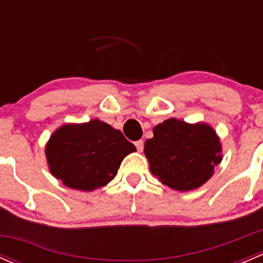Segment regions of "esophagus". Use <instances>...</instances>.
Masks as SVG:
<instances>
[{"instance_id": "esophagus-1", "label": "esophagus", "mask_w": 263, "mask_h": 263, "mask_svg": "<svg viewBox=\"0 0 263 263\" xmlns=\"http://www.w3.org/2000/svg\"><path fill=\"white\" fill-rule=\"evenodd\" d=\"M135 146H136L137 151L141 153L142 148H144V141H142V140H137V141H135Z\"/></svg>"}]
</instances>
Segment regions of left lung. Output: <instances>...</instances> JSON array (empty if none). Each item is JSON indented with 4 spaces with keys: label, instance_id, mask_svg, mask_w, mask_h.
<instances>
[{
    "label": "left lung",
    "instance_id": "8db88e82",
    "mask_svg": "<svg viewBox=\"0 0 263 263\" xmlns=\"http://www.w3.org/2000/svg\"><path fill=\"white\" fill-rule=\"evenodd\" d=\"M145 142L150 171L161 183L177 191H191L208 182L221 161L216 134L205 123L188 124L176 118L154 127Z\"/></svg>",
    "mask_w": 263,
    "mask_h": 263
}]
</instances>
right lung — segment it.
I'll use <instances>...</instances> for the list:
<instances>
[{"label": "right lung", "instance_id": "right-lung-1", "mask_svg": "<svg viewBox=\"0 0 263 263\" xmlns=\"http://www.w3.org/2000/svg\"><path fill=\"white\" fill-rule=\"evenodd\" d=\"M136 150L121 131L98 119L65 124L46 147L50 173L67 187L92 191L116 177L122 160Z\"/></svg>", "mask_w": 263, "mask_h": 263}]
</instances>
